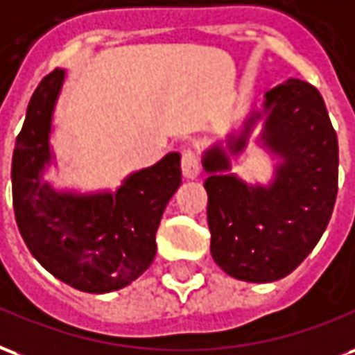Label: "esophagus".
Segmentation results:
<instances>
[{
	"label": "esophagus",
	"mask_w": 355,
	"mask_h": 355,
	"mask_svg": "<svg viewBox=\"0 0 355 355\" xmlns=\"http://www.w3.org/2000/svg\"><path fill=\"white\" fill-rule=\"evenodd\" d=\"M181 172L189 180H195L196 175L200 174V160L191 147L183 149V153H181Z\"/></svg>",
	"instance_id": "esophagus-1"
}]
</instances>
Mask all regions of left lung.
Returning a JSON list of instances; mask_svg holds the SVG:
<instances>
[{
  "label": "left lung",
  "instance_id": "8db88e82",
  "mask_svg": "<svg viewBox=\"0 0 355 355\" xmlns=\"http://www.w3.org/2000/svg\"><path fill=\"white\" fill-rule=\"evenodd\" d=\"M265 96L263 141L284 159L270 187L219 174L229 170V159L217 146L204 155L211 257L229 276L255 284L286 278L309 257L338 191L337 132L318 89L287 79ZM259 117L255 113L244 134L231 139V151L244 149Z\"/></svg>",
  "mask_w": 355,
  "mask_h": 355
}]
</instances>
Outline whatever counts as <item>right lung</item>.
I'll return each mask as SVG.
<instances>
[{
	"mask_svg": "<svg viewBox=\"0 0 355 355\" xmlns=\"http://www.w3.org/2000/svg\"><path fill=\"white\" fill-rule=\"evenodd\" d=\"M64 69L45 75L30 98L12 153V208L28 250L49 272L87 293H110L146 272L157 229L181 183L180 155L132 174L115 195H58L41 183Z\"/></svg>",
	"mask_w": 355,
	"mask_h": 355,
	"instance_id": "obj_1",
	"label": "right lung"
}]
</instances>
